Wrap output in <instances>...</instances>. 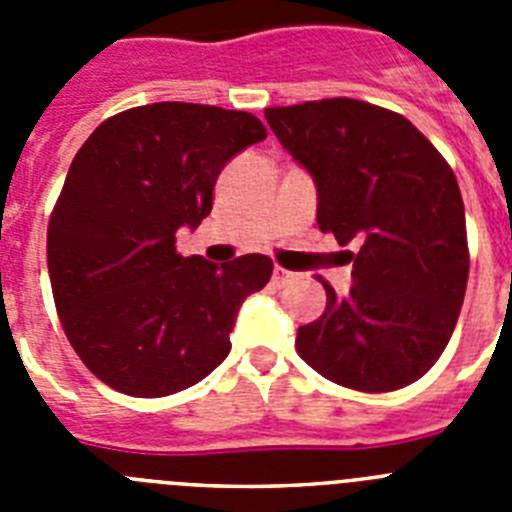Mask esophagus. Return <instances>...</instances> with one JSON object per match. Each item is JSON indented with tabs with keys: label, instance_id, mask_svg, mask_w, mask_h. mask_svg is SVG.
<instances>
[{
	"label": "esophagus",
	"instance_id": "esophagus-1",
	"mask_svg": "<svg viewBox=\"0 0 512 512\" xmlns=\"http://www.w3.org/2000/svg\"><path fill=\"white\" fill-rule=\"evenodd\" d=\"M271 279H274V284H277V287H287V284H292V279H295V271H287V269H282V266H277V269H274V274H271Z\"/></svg>",
	"mask_w": 512,
	"mask_h": 512
}]
</instances>
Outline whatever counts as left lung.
<instances>
[{
    "label": "left lung",
    "mask_w": 512,
    "mask_h": 512,
    "mask_svg": "<svg viewBox=\"0 0 512 512\" xmlns=\"http://www.w3.org/2000/svg\"><path fill=\"white\" fill-rule=\"evenodd\" d=\"M269 128L318 189V228L351 253L346 295L323 284L297 354L330 382L392 392L443 354L469 279L459 184L433 143L397 112L336 97L269 107Z\"/></svg>",
    "instance_id": "1"
}]
</instances>
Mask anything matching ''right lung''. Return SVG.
I'll list each match as a JSON object with an SVG mask.
<instances>
[{"label": "right lung", "instance_id": "right-lung-1", "mask_svg": "<svg viewBox=\"0 0 512 512\" xmlns=\"http://www.w3.org/2000/svg\"><path fill=\"white\" fill-rule=\"evenodd\" d=\"M264 138L248 112L156 102L104 120L74 156L48 223V274L71 346L112 390L174 395L230 354L238 310L274 264L179 256L176 230L210 215L223 166Z\"/></svg>", "mask_w": 512, "mask_h": 512}]
</instances>
